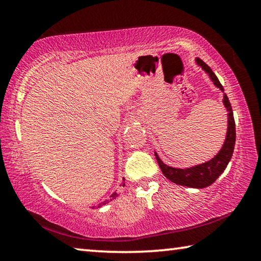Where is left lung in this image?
<instances>
[{
  "instance_id": "left-lung-1",
  "label": "left lung",
  "mask_w": 261,
  "mask_h": 261,
  "mask_svg": "<svg viewBox=\"0 0 261 261\" xmlns=\"http://www.w3.org/2000/svg\"><path fill=\"white\" fill-rule=\"evenodd\" d=\"M197 64L201 67L206 73H208L210 78L212 79L214 85L220 88L223 92V86L221 85L218 77L215 76L214 72L212 71V69L207 65L204 61L200 59H196ZM222 102L226 107L228 112V129H227V136L226 140L222 145V147L216 155L211 159L210 161L200 163V165L190 167V168H174L170 166H167L166 163H163L160 158H159L158 153L155 152L156 161L160 166V169L163 173V175L175 184L183 185V187L188 188H194V189H202L206 187H210L211 184H213L216 179L219 178V176L223 173L226 169L229 161L232 156L233 147H235V141H236V127H235V120H233V114L231 105L229 102L228 96L224 94Z\"/></svg>"
}]
</instances>
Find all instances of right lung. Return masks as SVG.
Here are the masks:
<instances>
[{"instance_id": "obj_1", "label": "right lung", "mask_w": 261, "mask_h": 261, "mask_svg": "<svg viewBox=\"0 0 261 261\" xmlns=\"http://www.w3.org/2000/svg\"><path fill=\"white\" fill-rule=\"evenodd\" d=\"M124 185H125V183H124V178H123V182H122V187H124ZM118 194H120V193H118V192H114V193L112 194V196H110V200H113V199H115V198H116V197L118 196ZM107 202H108V201H103V202H101V204H99L98 206H96V208H99V207H101V206H103L105 204H107Z\"/></svg>"}]
</instances>
